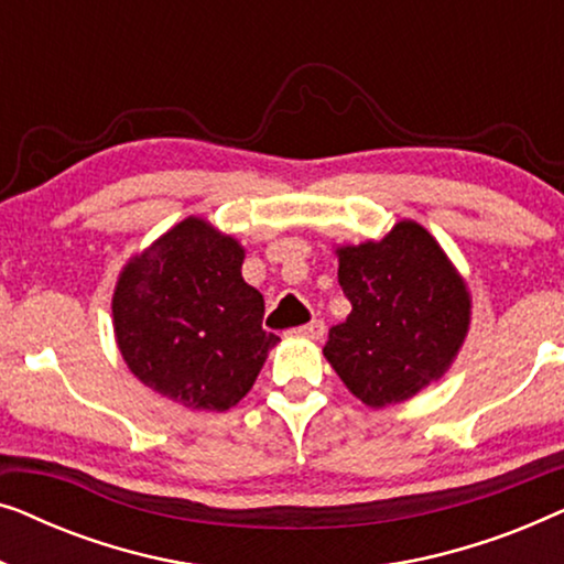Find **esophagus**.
<instances>
[{"instance_id": "obj_1", "label": "esophagus", "mask_w": 564, "mask_h": 564, "mask_svg": "<svg viewBox=\"0 0 564 564\" xmlns=\"http://www.w3.org/2000/svg\"><path fill=\"white\" fill-rule=\"evenodd\" d=\"M292 334L300 336V338H307V341H321L323 334H326V323L323 321H311L307 326H300L292 330Z\"/></svg>"}]
</instances>
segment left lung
Returning a JSON list of instances; mask_svg holds the SVG:
<instances>
[{
	"mask_svg": "<svg viewBox=\"0 0 564 564\" xmlns=\"http://www.w3.org/2000/svg\"><path fill=\"white\" fill-rule=\"evenodd\" d=\"M351 313L328 330L323 357L369 408L405 403L449 372L473 321L457 267L415 220L380 241L336 246Z\"/></svg>",
	"mask_w": 564,
	"mask_h": 564,
	"instance_id": "obj_1",
	"label": "left lung"
}]
</instances>
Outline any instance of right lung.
I'll return each instance as SVG.
<instances>
[{
  "label": "right lung",
  "mask_w": 564,
  "mask_h": 564,
  "mask_svg": "<svg viewBox=\"0 0 564 564\" xmlns=\"http://www.w3.org/2000/svg\"><path fill=\"white\" fill-rule=\"evenodd\" d=\"M246 249L210 220L184 218L128 259L112 292L115 341L130 372L195 413H223L253 388L280 336L246 284Z\"/></svg>",
  "instance_id": "1"
}]
</instances>
